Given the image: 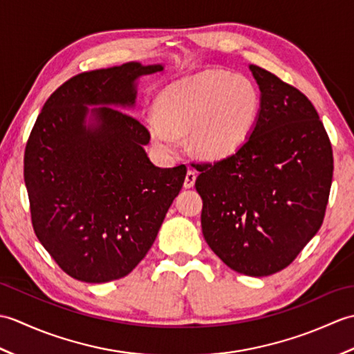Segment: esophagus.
Listing matches in <instances>:
<instances>
[{"label":"esophagus","instance_id":"1","mask_svg":"<svg viewBox=\"0 0 354 354\" xmlns=\"http://www.w3.org/2000/svg\"><path fill=\"white\" fill-rule=\"evenodd\" d=\"M196 178H198V171L193 169H189V171H187V175H185V181H184L185 189H192L194 183H196Z\"/></svg>","mask_w":354,"mask_h":354}]
</instances>
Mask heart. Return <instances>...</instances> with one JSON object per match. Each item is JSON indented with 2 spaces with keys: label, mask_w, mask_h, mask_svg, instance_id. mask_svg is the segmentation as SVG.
<instances>
[{
  "label": "heart",
  "mask_w": 354,
  "mask_h": 354,
  "mask_svg": "<svg viewBox=\"0 0 354 354\" xmlns=\"http://www.w3.org/2000/svg\"><path fill=\"white\" fill-rule=\"evenodd\" d=\"M260 94L252 82L227 71H202L173 82L146 115L153 145L173 153L178 135L189 132V146L208 160H222L242 147L254 129Z\"/></svg>",
  "instance_id": "heart-1"
}]
</instances>
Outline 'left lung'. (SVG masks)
<instances>
[{
  "label": "left lung",
  "mask_w": 354,
  "mask_h": 354,
  "mask_svg": "<svg viewBox=\"0 0 354 354\" xmlns=\"http://www.w3.org/2000/svg\"><path fill=\"white\" fill-rule=\"evenodd\" d=\"M260 109L245 145L214 164H196L202 234L236 272L266 277L289 266L324 221L332 145L307 97L250 65Z\"/></svg>",
  "instance_id": "8db88e82"
}]
</instances>
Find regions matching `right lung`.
Wrapping results in <instances>:
<instances>
[{
	"instance_id": "1",
	"label": "right lung",
	"mask_w": 354,
	"mask_h": 354,
	"mask_svg": "<svg viewBox=\"0 0 354 354\" xmlns=\"http://www.w3.org/2000/svg\"><path fill=\"white\" fill-rule=\"evenodd\" d=\"M164 65L127 62L82 73L45 102L30 133L24 181L36 237L85 283L126 277L153 245L187 167H156L132 109L137 80ZM94 106V109H89Z\"/></svg>"
}]
</instances>
